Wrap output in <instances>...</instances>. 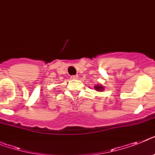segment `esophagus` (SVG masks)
<instances>
[{"mask_svg": "<svg viewBox=\"0 0 155 155\" xmlns=\"http://www.w3.org/2000/svg\"><path fill=\"white\" fill-rule=\"evenodd\" d=\"M78 75H71V79H72V80H76V79H78Z\"/></svg>", "mask_w": 155, "mask_h": 155, "instance_id": "1", "label": "esophagus"}]
</instances>
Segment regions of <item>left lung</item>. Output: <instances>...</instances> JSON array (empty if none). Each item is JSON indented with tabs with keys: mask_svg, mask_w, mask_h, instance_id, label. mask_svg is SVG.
<instances>
[{
	"mask_svg": "<svg viewBox=\"0 0 155 155\" xmlns=\"http://www.w3.org/2000/svg\"><path fill=\"white\" fill-rule=\"evenodd\" d=\"M94 88H95L96 91H100L103 90V87H101V86H96Z\"/></svg>",
	"mask_w": 155,
	"mask_h": 155,
	"instance_id": "left-lung-1",
	"label": "left lung"
}]
</instances>
